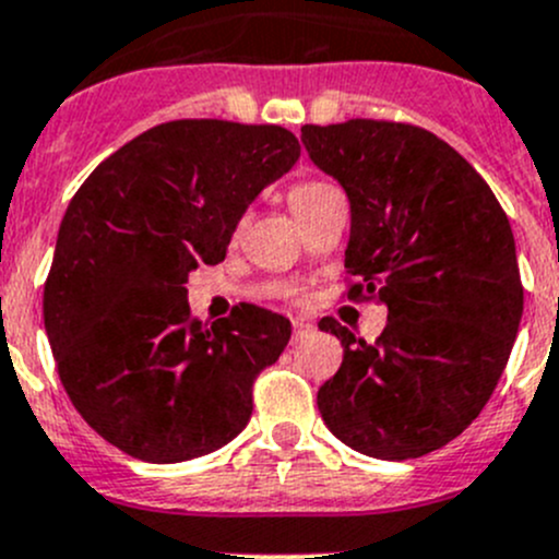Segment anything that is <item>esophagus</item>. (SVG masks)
Listing matches in <instances>:
<instances>
[{
    "label": "esophagus",
    "instance_id": "1",
    "mask_svg": "<svg viewBox=\"0 0 559 559\" xmlns=\"http://www.w3.org/2000/svg\"><path fill=\"white\" fill-rule=\"evenodd\" d=\"M312 334V325L307 323V320H301V318H296L293 320V340H304V336H309Z\"/></svg>",
    "mask_w": 559,
    "mask_h": 559
}]
</instances>
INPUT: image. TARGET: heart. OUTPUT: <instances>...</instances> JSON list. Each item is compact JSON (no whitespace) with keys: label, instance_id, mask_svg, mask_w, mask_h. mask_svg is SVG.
Returning a JSON list of instances; mask_svg holds the SVG:
<instances>
[{"label":"heart","instance_id":"heart-1","mask_svg":"<svg viewBox=\"0 0 559 559\" xmlns=\"http://www.w3.org/2000/svg\"><path fill=\"white\" fill-rule=\"evenodd\" d=\"M334 187L325 185V181L320 179H304V181H296V185L287 190V206L293 209V214H296L298 219L304 217V214L309 212V209L314 206V203L320 201V198L325 195V192H331Z\"/></svg>","mask_w":559,"mask_h":559}]
</instances>
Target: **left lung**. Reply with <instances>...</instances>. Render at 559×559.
I'll return each mask as SVG.
<instances>
[{"instance_id": "obj_1", "label": "left lung", "mask_w": 559, "mask_h": 559, "mask_svg": "<svg viewBox=\"0 0 559 559\" xmlns=\"http://www.w3.org/2000/svg\"><path fill=\"white\" fill-rule=\"evenodd\" d=\"M301 141L350 198L345 296L389 307L374 342L318 323L345 347L320 416L374 460L432 454L478 418L516 340L524 287L506 212L424 127L347 119L301 127Z\"/></svg>"}]
</instances>
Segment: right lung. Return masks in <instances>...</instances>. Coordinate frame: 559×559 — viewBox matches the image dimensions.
Here are the masks:
<instances>
[{"mask_svg": "<svg viewBox=\"0 0 559 559\" xmlns=\"http://www.w3.org/2000/svg\"><path fill=\"white\" fill-rule=\"evenodd\" d=\"M301 154L280 124L176 119L116 148L59 225L43 320L59 380L86 424L135 460L223 449L290 320L241 304L209 329L187 277L217 266L247 203Z\"/></svg>", "mask_w": 559, "mask_h": 559, "instance_id": "add662e5", "label": "right lung"}]
</instances>
